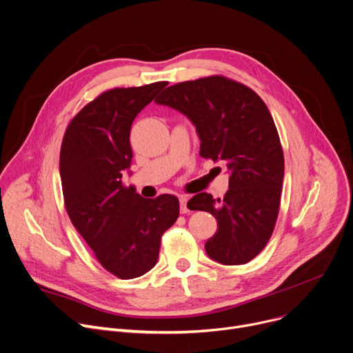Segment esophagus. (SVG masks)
Returning <instances> with one entry per match:
<instances>
[{
    "mask_svg": "<svg viewBox=\"0 0 353 353\" xmlns=\"http://www.w3.org/2000/svg\"><path fill=\"white\" fill-rule=\"evenodd\" d=\"M187 201H188V197H187V196H181V197H180V212H181V214H187V212H188Z\"/></svg>",
    "mask_w": 353,
    "mask_h": 353,
    "instance_id": "1",
    "label": "esophagus"
}]
</instances>
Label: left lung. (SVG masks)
Instances as JSON below:
<instances>
[{
	"label": "left lung",
	"instance_id": "8db88e82",
	"mask_svg": "<svg viewBox=\"0 0 353 353\" xmlns=\"http://www.w3.org/2000/svg\"><path fill=\"white\" fill-rule=\"evenodd\" d=\"M154 101L185 115L201 141L200 156L223 162L230 173L222 200L199 193L187 203L188 210L216 219L207 254L227 266L248 263L272 236L284 177L283 149L266 104L249 87L223 76L177 83Z\"/></svg>",
	"mask_w": 353,
	"mask_h": 353
}]
</instances>
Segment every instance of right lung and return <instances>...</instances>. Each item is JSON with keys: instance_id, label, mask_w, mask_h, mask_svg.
Here are the masks:
<instances>
[{"instance_id": "add662e5", "label": "right lung", "mask_w": 353, "mask_h": 353, "mask_svg": "<svg viewBox=\"0 0 353 353\" xmlns=\"http://www.w3.org/2000/svg\"><path fill=\"white\" fill-rule=\"evenodd\" d=\"M168 85L112 88L88 103L69 123L60 149L63 199L70 221L101 266L135 279L157 262L160 239L179 218V199H143L122 184L131 168V126Z\"/></svg>"}]
</instances>
